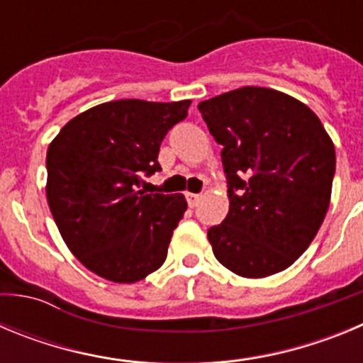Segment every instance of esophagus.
<instances>
[{"instance_id": "obj_1", "label": "esophagus", "mask_w": 363, "mask_h": 363, "mask_svg": "<svg viewBox=\"0 0 363 363\" xmlns=\"http://www.w3.org/2000/svg\"><path fill=\"white\" fill-rule=\"evenodd\" d=\"M185 198H187V203H189V207H196L198 203H200V194H194V192H187V194H185Z\"/></svg>"}]
</instances>
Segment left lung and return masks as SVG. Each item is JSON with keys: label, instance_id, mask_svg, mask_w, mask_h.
<instances>
[{"label": "left lung", "instance_id": "left-lung-1", "mask_svg": "<svg viewBox=\"0 0 363 363\" xmlns=\"http://www.w3.org/2000/svg\"><path fill=\"white\" fill-rule=\"evenodd\" d=\"M220 143L229 214L207 230L223 267L243 278L293 265L331 201L336 154L322 121L298 99L242 86L198 105Z\"/></svg>", "mask_w": 363, "mask_h": 363}]
</instances>
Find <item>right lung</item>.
<instances>
[{"label":"right lung","mask_w":363,"mask_h":363,"mask_svg":"<svg viewBox=\"0 0 363 363\" xmlns=\"http://www.w3.org/2000/svg\"><path fill=\"white\" fill-rule=\"evenodd\" d=\"M191 99H118L82 112L47 150V201L62 238L98 277L134 284L160 269L184 194H145L143 176L162 171L160 145L187 118Z\"/></svg>","instance_id":"obj_1"}]
</instances>
